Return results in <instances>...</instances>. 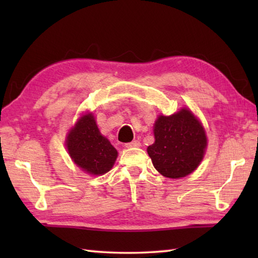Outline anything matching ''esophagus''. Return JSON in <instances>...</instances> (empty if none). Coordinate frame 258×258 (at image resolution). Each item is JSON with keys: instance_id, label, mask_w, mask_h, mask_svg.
<instances>
[{"instance_id": "1", "label": "esophagus", "mask_w": 258, "mask_h": 258, "mask_svg": "<svg viewBox=\"0 0 258 258\" xmlns=\"http://www.w3.org/2000/svg\"><path fill=\"white\" fill-rule=\"evenodd\" d=\"M125 147L126 148H137V147H140V142L138 141V140H134V141H132V142L125 143Z\"/></svg>"}]
</instances>
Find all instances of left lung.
Returning <instances> with one entry per match:
<instances>
[{
	"label": "left lung",
	"mask_w": 258,
	"mask_h": 258,
	"mask_svg": "<svg viewBox=\"0 0 258 258\" xmlns=\"http://www.w3.org/2000/svg\"><path fill=\"white\" fill-rule=\"evenodd\" d=\"M154 133L155 143L147 151L161 175L178 178L198 167L207 139L202 124L190 110L182 109L172 116H159Z\"/></svg>",
	"instance_id": "obj_1"
}]
</instances>
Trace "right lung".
<instances>
[{"label": "right lung", "mask_w": 258, "mask_h": 258, "mask_svg": "<svg viewBox=\"0 0 258 258\" xmlns=\"http://www.w3.org/2000/svg\"><path fill=\"white\" fill-rule=\"evenodd\" d=\"M66 142L74 163L92 175L110 171L117 158V150L100 134L91 113L81 117L68 134Z\"/></svg>", "instance_id": "right-lung-1"}]
</instances>
